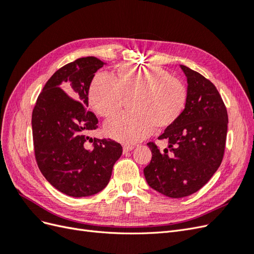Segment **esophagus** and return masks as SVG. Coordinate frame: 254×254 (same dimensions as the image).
<instances>
[{
  "mask_svg": "<svg viewBox=\"0 0 254 254\" xmlns=\"http://www.w3.org/2000/svg\"><path fill=\"white\" fill-rule=\"evenodd\" d=\"M133 148L134 147H133V146H131V145H124V146H123V152L127 153L128 151H131Z\"/></svg>",
  "mask_w": 254,
  "mask_h": 254,
  "instance_id": "esophagus-1",
  "label": "esophagus"
}]
</instances>
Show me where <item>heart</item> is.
Returning a JSON list of instances; mask_svg holds the SVG:
<instances>
[{"label": "heart", "mask_w": 254, "mask_h": 254, "mask_svg": "<svg viewBox=\"0 0 254 254\" xmlns=\"http://www.w3.org/2000/svg\"><path fill=\"white\" fill-rule=\"evenodd\" d=\"M134 97L133 113H122L106 123L112 139L133 144L158 130L173 126L187 108L189 92L181 80L160 66L122 65L117 78L97 73L90 84L92 108L104 118L117 114L127 98Z\"/></svg>", "instance_id": "1"}]
</instances>
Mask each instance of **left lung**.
<instances>
[{
    "mask_svg": "<svg viewBox=\"0 0 254 254\" xmlns=\"http://www.w3.org/2000/svg\"><path fill=\"white\" fill-rule=\"evenodd\" d=\"M188 78L189 99L181 118L165 129L160 151L149 142L150 163L144 168L148 186L171 198L196 193L218 170L225 153L228 112L216 87L201 74L180 65Z\"/></svg>",
    "mask_w": 254,
    "mask_h": 254,
    "instance_id": "8db88e82",
    "label": "left lung"
}]
</instances>
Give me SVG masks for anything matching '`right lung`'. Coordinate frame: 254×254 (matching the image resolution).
<instances>
[{
	"instance_id": "1",
	"label": "right lung",
	"mask_w": 254,
	"mask_h": 254,
	"mask_svg": "<svg viewBox=\"0 0 254 254\" xmlns=\"http://www.w3.org/2000/svg\"><path fill=\"white\" fill-rule=\"evenodd\" d=\"M104 64L90 56L60 67L45 83L33 110L38 167L54 188L67 196L87 197L104 190L123 152L118 142L88 135L98 127L94 113L87 110L90 84ZM89 141L94 144L89 145Z\"/></svg>"
}]
</instances>
